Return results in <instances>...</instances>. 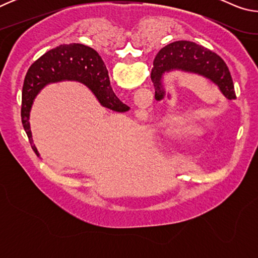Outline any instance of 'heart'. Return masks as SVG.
I'll use <instances>...</instances> for the list:
<instances>
[{"label": "heart", "mask_w": 258, "mask_h": 258, "mask_svg": "<svg viewBox=\"0 0 258 258\" xmlns=\"http://www.w3.org/2000/svg\"><path fill=\"white\" fill-rule=\"evenodd\" d=\"M164 132L168 135H176L184 133L185 131L190 128V124L186 120L177 119V118H171L164 123Z\"/></svg>", "instance_id": "b5f03b06"}]
</instances>
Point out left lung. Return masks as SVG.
Here are the masks:
<instances>
[{
    "label": "left lung",
    "mask_w": 258,
    "mask_h": 258,
    "mask_svg": "<svg viewBox=\"0 0 258 258\" xmlns=\"http://www.w3.org/2000/svg\"><path fill=\"white\" fill-rule=\"evenodd\" d=\"M151 80L155 86V98L160 100L165 92L160 78L165 72L171 69H182L185 72L198 73L207 77L220 87L221 92L229 100H234L235 92L232 77L228 66L220 55L197 43L190 41H176L164 46L154 61Z\"/></svg>",
    "instance_id": "1"
}]
</instances>
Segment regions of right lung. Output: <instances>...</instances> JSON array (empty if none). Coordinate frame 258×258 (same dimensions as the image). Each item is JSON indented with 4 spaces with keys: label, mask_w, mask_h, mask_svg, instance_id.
<instances>
[{
    "label": "right lung",
    "mask_w": 258,
    "mask_h": 258,
    "mask_svg": "<svg viewBox=\"0 0 258 258\" xmlns=\"http://www.w3.org/2000/svg\"><path fill=\"white\" fill-rule=\"evenodd\" d=\"M75 80L92 90L103 107L126 111L128 107L116 97L110 86L108 71L101 56L92 47L83 44H61L47 51L29 67L21 97V121L35 154H37L29 128L30 108L43 86L50 82Z\"/></svg>",
    "instance_id": "1"
}]
</instances>
